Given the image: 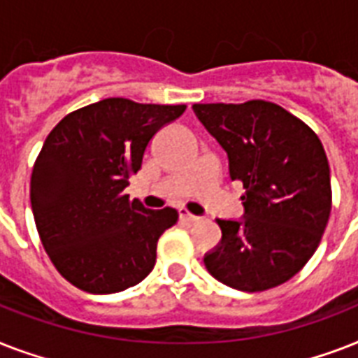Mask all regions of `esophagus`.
Listing matches in <instances>:
<instances>
[{
    "mask_svg": "<svg viewBox=\"0 0 358 358\" xmlns=\"http://www.w3.org/2000/svg\"><path fill=\"white\" fill-rule=\"evenodd\" d=\"M180 221H184V223H196L201 217H196L193 213H189L185 208H180Z\"/></svg>",
    "mask_w": 358,
    "mask_h": 358,
    "instance_id": "esophagus-1",
    "label": "esophagus"
}]
</instances>
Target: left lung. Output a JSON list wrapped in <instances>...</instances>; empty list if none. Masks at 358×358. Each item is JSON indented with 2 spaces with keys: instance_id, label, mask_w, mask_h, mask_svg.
<instances>
[{
  "instance_id": "left-lung-1",
  "label": "left lung",
  "mask_w": 358,
  "mask_h": 358,
  "mask_svg": "<svg viewBox=\"0 0 358 358\" xmlns=\"http://www.w3.org/2000/svg\"><path fill=\"white\" fill-rule=\"evenodd\" d=\"M243 184V221L217 219L223 239L204 256L213 278L266 292L297 275L316 252L333 208L327 154L316 131L266 100L195 103Z\"/></svg>"
}]
</instances>
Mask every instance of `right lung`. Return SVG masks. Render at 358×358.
Returning a JSON list of instances; mask_svg holds the SVG:
<instances>
[{"label":"right lung","mask_w":358,"mask_h":358,"mask_svg":"<svg viewBox=\"0 0 358 358\" xmlns=\"http://www.w3.org/2000/svg\"><path fill=\"white\" fill-rule=\"evenodd\" d=\"M185 106L106 98L69 113L42 145L31 174V208L50 260L89 294L135 286L156 264L174 208L146 210L124 193L146 146Z\"/></svg>","instance_id":"1"}]
</instances>
